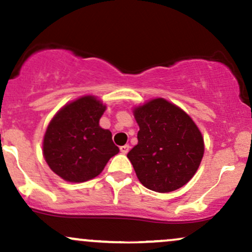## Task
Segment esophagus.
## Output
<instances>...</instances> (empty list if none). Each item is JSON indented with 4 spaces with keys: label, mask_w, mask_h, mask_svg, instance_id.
<instances>
[{
    "label": "esophagus",
    "mask_w": 252,
    "mask_h": 252,
    "mask_svg": "<svg viewBox=\"0 0 252 252\" xmlns=\"http://www.w3.org/2000/svg\"><path fill=\"white\" fill-rule=\"evenodd\" d=\"M128 151H129V146H128V145H124V146L120 147V152L123 153V155H126V153L128 152Z\"/></svg>",
    "instance_id": "1"
}]
</instances>
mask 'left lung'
I'll list each match as a JSON object with an SVG mask.
<instances>
[{
  "instance_id": "obj_1",
  "label": "left lung",
  "mask_w": 252,
  "mask_h": 252,
  "mask_svg": "<svg viewBox=\"0 0 252 252\" xmlns=\"http://www.w3.org/2000/svg\"><path fill=\"white\" fill-rule=\"evenodd\" d=\"M138 145L127 158L145 188L156 192L180 189L197 172L204 140L196 124L183 109L155 99L134 109Z\"/></svg>"
}]
</instances>
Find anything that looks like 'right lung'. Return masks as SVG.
Listing matches in <instances>:
<instances>
[{
    "mask_svg": "<svg viewBox=\"0 0 252 252\" xmlns=\"http://www.w3.org/2000/svg\"><path fill=\"white\" fill-rule=\"evenodd\" d=\"M105 109L94 96H84L62 107L50 121L43 139V156L62 179L82 183L94 178L119 152L112 133L99 126Z\"/></svg>",
    "mask_w": 252,
    "mask_h": 252,
    "instance_id": "1",
    "label": "right lung"
}]
</instances>
